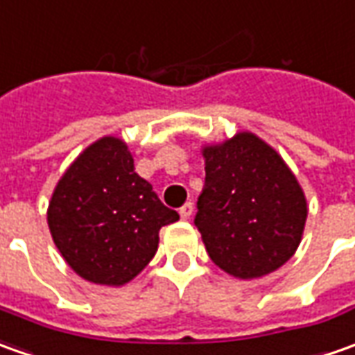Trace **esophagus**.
<instances>
[{
  "mask_svg": "<svg viewBox=\"0 0 355 355\" xmlns=\"http://www.w3.org/2000/svg\"><path fill=\"white\" fill-rule=\"evenodd\" d=\"M192 211H194V206H192L190 202H187V204H184V206L180 208V211H178V214H180V218H182V219H190Z\"/></svg>",
  "mask_w": 355,
  "mask_h": 355,
  "instance_id": "esophagus-1",
  "label": "esophagus"
}]
</instances>
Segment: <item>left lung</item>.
<instances>
[{
    "instance_id": "obj_1",
    "label": "left lung",
    "mask_w": 355,
    "mask_h": 355,
    "mask_svg": "<svg viewBox=\"0 0 355 355\" xmlns=\"http://www.w3.org/2000/svg\"><path fill=\"white\" fill-rule=\"evenodd\" d=\"M206 184L194 223L211 262L229 276L254 279L297 250L307 198L278 151L252 132L202 146Z\"/></svg>"
}]
</instances>
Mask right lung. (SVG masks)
<instances>
[{"instance_id":"1","label":"right lung","mask_w":355,"mask_h":355,"mask_svg":"<svg viewBox=\"0 0 355 355\" xmlns=\"http://www.w3.org/2000/svg\"><path fill=\"white\" fill-rule=\"evenodd\" d=\"M46 219L54 245L77 276L120 288L151 262L159 229L178 221V214L137 175L126 141L103 136L58 180Z\"/></svg>"}]
</instances>
